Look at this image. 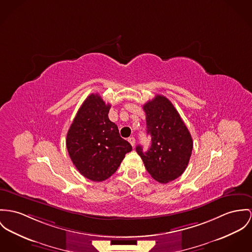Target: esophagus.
I'll list each match as a JSON object with an SVG mask.
<instances>
[{
    "mask_svg": "<svg viewBox=\"0 0 252 252\" xmlns=\"http://www.w3.org/2000/svg\"><path fill=\"white\" fill-rule=\"evenodd\" d=\"M128 142L130 143V145H131L132 147L135 146V138H134V137H129V138H128Z\"/></svg>",
    "mask_w": 252,
    "mask_h": 252,
    "instance_id": "esophagus-1",
    "label": "esophagus"
}]
</instances>
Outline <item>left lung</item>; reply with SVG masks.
Listing matches in <instances>:
<instances>
[{
    "label": "left lung",
    "instance_id": "left-lung-1",
    "mask_svg": "<svg viewBox=\"0 0 252 252\" xmlns=\"http://www.w3.org/2000/svg\"><path fill=\"white\" fill-rule=\"evenodd\" d=\"M152 146L144 153L136 147L148 173L160 183H168L184 173L193 150V140L173 103L157 95L143 106Z\"/></svg>",
    "mask_w": 252,
    "mask_h": 252
}]
</instances>
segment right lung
<instances>
[{
	"mask_svg": "<svg viewBox=\"0 0 252 252\" xmlns=\"http://www.w3.org/2000/svg\"><path fill=\"white\" fill-rule=\"evenodd\" d=\"M111 105L98 94L83 101L66 138V147L78 172L92 181H103L114 174L131 145L123 139L108 118Z\"/></svg>",
	"mask_w": 252,
	"mask_h": 252,
	"instance_id": "obj_1",
	"label": "right lung"
}]
</instances>
